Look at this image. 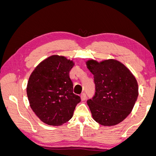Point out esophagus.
Instances as JSON below:
<instances>
[{
  "label": "esophagus",
  "instance_id": "34e87169",
  "mask_svg": "<svg viewBox=\"0 0 156 156\" xmlns=\"http://www.w3.org/2000/svg\"><path fill=\"white\" fill-rule=\"evenodd\" d=\"M81 99H82V101H85L87 99V94L85 93H83L81 94Z\"/></svg>",
  "mask_w": 156,
  "mask_h": 156
}]
</instances>
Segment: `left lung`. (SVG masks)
Segmentation results:
<instances>
[{
	"mask_svg": "<svg viewBox=\"0 0 156 156\" xmlns=\"http://www.w3.org/2000/svg\"><path fill=\"white\" fill-rule=\"evenodd\" d=\"M94 74L95 93L87 100L94 120L103 126L121 122L133 109L138 96L137 81L129 69L114 59L87 62Z\"/></svg>",
	"mask_w": 156,
	"mask_h": 156,
	"instance_id": "left-lung-1",
	"label": "left lung"
}]
</instances>
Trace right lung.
<instances>
[{
  "label": "right lung",
  "instance_id": "obj_1",
  "mask_svg": "<svg viewBox=\"0 0 156 156\" xmlns=\"http://www.w3.org/2000/svg\"><path fill=\"white\" fill-rule=\"evenodd\" d=\"M72 61L52 55L38 65L27 82V95L30 107L42 122L60 126L72 119L81 101L73 92L69 72Z\"/></svg>",
  "mask_w": 156,
  "mask_h": 156
}]
</instances>
